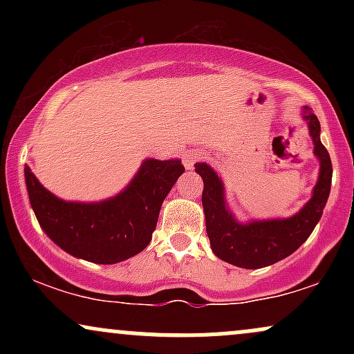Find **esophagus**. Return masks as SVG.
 <instances>
[{
	"instance_id": "34e87169",
	"label": "esophagus",
	"mask_w": 354,
	"mask_h": 354,
	"mask_svg": "<svg viewBox=\"0 0 354 354\" xmlns=\"http://www.w3.org/2000/svg\"><path fill=\"white\" fill-rule=\"evenodd\" d=\"M201 160V153L196 151V149H188V151L185 153V156H183V163L188 169H191L194 166L196 161Z\"/></svg>"
}]
</instances>
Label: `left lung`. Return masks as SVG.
<instances>
[{"mask_svg": "<svg viewBox=\"0 0 354 354\" xmlns=\"http://www.w3.org/2000/svg\"><path fill=\"white\" fill-rule=\"evenodd\" d=\"M303 120H306L315 143V154L319 160V176L311 200L295 216L250 223L236 221L226 205L221 178H218L209 165H194V169L205 183L201 201L211 250L223 261L246 270L274 265L295 253L318 225L331 191L333 166L328 149L319 140V121L310 106L303 108Z\"/></svg>", "mask_w": 354, "mask_h": 354, "instance_id": "left-lung-1", "label": "left lung"}]
</instances>
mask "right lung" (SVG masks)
Masks as SVG:
<instances>
[{
	"label": "right lung",
	"mask_w": 354,
	"mask_h": 354,
	"mask_svg": "<svg viewBox=\"0 0 354 354\" xmlns=\"http://www.w3.org/2000/svg\"><path fill=\"white\" fill-rule=\"evenodd\" d=\"M185 173L181 160H145L116 196L100 203L63 201L24 166L28 196L44 233L75 258L115 265L149 245L161 205Z\"/></svg>",
	"instance_id": "obj_1"
}]
</instances>
